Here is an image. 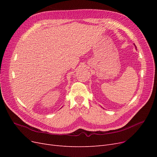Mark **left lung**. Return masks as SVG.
<instances>
[{
  "label": "left lung",
  "instance_id": "8db88e82",
  "mask_svg": "<svg viewBox=\"0 0 157 157\" xmlns=\"http://www.w3.org/2000/svg\"><path fill=\"white\" fill-rule=\"evenodd\" d=\"M134 45L135 46V47H136V45H135V44H134Z\"/></svg>",
  "mask_w": 157,
  "mask_h": 157
}]
</instances>
